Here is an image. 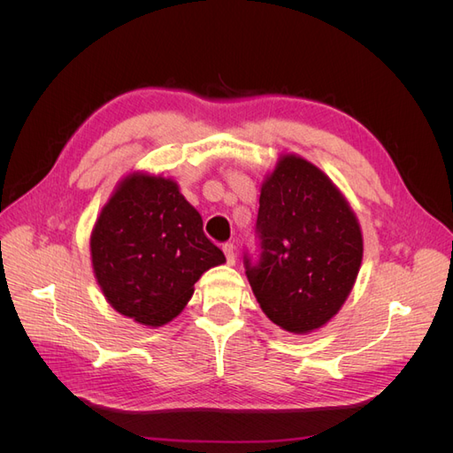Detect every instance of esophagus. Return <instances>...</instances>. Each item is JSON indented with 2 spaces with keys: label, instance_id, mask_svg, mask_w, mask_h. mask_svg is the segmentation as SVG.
I'll list each match as a JSON object with an SVG mask.
<instances>
[{
  "label": "esophagus",
  "instance_id": "34e87169",
  "mask_svg": "<svg viewBox=\"0 0 453 453\" xmlns=\"http://www.w3.org/2000/svg\"><path fill=\"white\" fill-rule=\"evenodd\" d=\"M223 251H225V257H226V263L228 265H234L236 263V248L232 243H225L223 245Z\"/></svg>",
  "mask_w": 453,
  "mask_h": 453
}]
</instances>
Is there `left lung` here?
I'll return each mask as SVG.
<instances>
[{
    "instance_id": "1",
    "label": "left lung",
    "mask_w": 453,
    "mask_h": 453,
    "mask_svg": "<svg viewBox=\"0 0 453 453\" xmlns=\"http://www.w3.org/2000/svg\"><path fill=\"white\" fill-rule=\"evenodd\" d=\"M260 258L245 273L266 318L293 334L325 326L344 306L363 260V232L346 196L315 164L281 155L260 185Z\"/></svg>"
}]
</instances>
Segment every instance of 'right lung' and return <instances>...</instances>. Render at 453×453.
<instances>
[{
  "label": "right lung",
  "instance_id": "obj_1",
  "mask_svg": "<svg viewBox=\"0 0 453 453\" xmlns=\"http://www.w3.org/2000/svg\"><path fill=\"white\" fill-rule=\"evenodd\" d=\"M90 260L107 303L145 326L177 318L202 273L226 263L177 181L147 172L115 187L94 223Z\"/></svg>",
  "mask_w": 453,
  "mask_h": 453
}]
</instances>
